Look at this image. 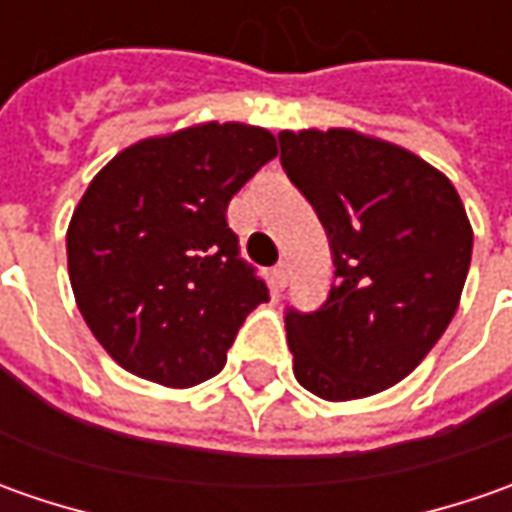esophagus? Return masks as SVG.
<instances>
[{
    "label": "esophagus",
    "mask_w": 512,
    "mask_h": 512,
    "mask_svg": "<svg viewBox=\"0 0 512 512\" xmlns=\"http://www.w3.org/2000/svg\"><path fill=\"white\" fill-rule=\"evenodd\" d=\"M270 285H273V290L276 293H282L287 285V265L285 262H279V265L273 267V273H270Z\"/></svg>",
    "instance_id": "34e87169"
}]
</instances>
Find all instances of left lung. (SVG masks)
I'll return each instance as SVG.
<instances>
[{
    "label": "left lung",
    "mask_w": 512,
    "mask_h": 512,
    "mask_svg": "<svg viewBox=\"0 0 512 512\" xmlns=\"http://www.w3.org/2000/svg\"><path fill=\"white\" fill-rule=\"evenodd\" d=\"M282 168L325 227L333 282L316 310H285L299 384L327 402L402 382L450 325L473 230L450 179L356 130H282Z\"/></svg>",
    "instance_id": "left-lung-1"
}]
</instances>
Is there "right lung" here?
I'll return each mask as SVG.
<instances>
[{"label":"right lung","instance_id":"1","mask_svg":"<svg viewBox=\"0 0 512 512\" xmlns=\"http://www.w3.org/2000/svg\"><path fill=\"white\" fill-rule=\"evenodd\" d=\"M276 153L265 128L207 122L122 150L90 182L68 227L70 287L133 376L213 379L247 313L270 299L225 213Z\"/></svg>","mask_w":512,"mask_h":512}]
</instances>
